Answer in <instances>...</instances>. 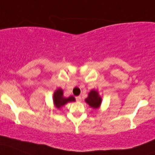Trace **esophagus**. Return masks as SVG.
Wrapping results in <instances>:
<instances>
[{
    "label": "esophagus",
    "mask_w": 155,
    "mask_h": 155,
    "mask_svg": "<svg viewBox=\"0 0 155 155\" xmlns=\"http://www.w3.org/2000/svg\"><path fill=\"white\" fill-rule=\"evenodd\" d=\"M76 101H81V98L80 96H77V97H76Z\"/></svg>",
    "instance_id": "1"
}]
</instances>
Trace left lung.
Masks as SVG:
<instances>
[{
  "label": "left lung",
  "mask_w": 155,
  "mask_h": 155,
  "mask_svg": "<svg viewBox=\"0 0 155 155\" xmlns=\"http://www.w3.org/2000/svg\"><path fill=\"white\" fill-rule=\"evenodd\" d=\"M85 102L93 109H98L101 107L102 102V98L100 96L98 91L93 89L88 93V96L85 98Z\"/></svg>",
  "instance_id": "1"
}]
</instances>
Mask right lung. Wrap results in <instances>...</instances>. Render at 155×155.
I'll use <instances>...</instances> for the list:
<instances>
[{"mask_svg":"<svg viewBox=\"0 0 155 155\" xmlns=\"http://www.w3.org/2000/svg\"><path fill=\"white\" fill-rule=\"evenodd\" d=\"M64 91L62 88L59 87L54 91V95H53V103H54V107L57 109L62 108L64 105L68 102H73L76 101L75 98L73 96L69 97H64Z\"/></svg>","mask_w":155,"mask_h":155,"instance_id":"add662e5","label":"right lung"}]
</instances>
